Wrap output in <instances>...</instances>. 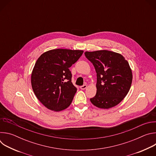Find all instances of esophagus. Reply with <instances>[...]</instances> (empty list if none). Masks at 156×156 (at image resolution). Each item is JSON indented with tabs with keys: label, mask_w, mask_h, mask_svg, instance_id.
<instances>
[{
	"label": "esophagus",
	"mask_w": 156,
	"mask_h": 156,
	"mask_svg": "<svg viewBox=\"0 0 156 156\" xmlns=\"http://www.w3.org/2000/svg\"><path fill=\"white\" fill-rule=\"evenodd\" d=\"M87 87V85L86 84H83V86H80V89L81 90H85V89Z\"/></svg>",
	"instance_id": "esophagus-1"
}]
</instances>
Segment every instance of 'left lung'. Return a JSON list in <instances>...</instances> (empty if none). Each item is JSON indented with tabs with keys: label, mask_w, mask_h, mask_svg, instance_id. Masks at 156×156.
<instances>
[{
	"label": "left lung",
	"mask_w": 156,
	"mask_h": 156,
	"mask_svg": "<svg viewBox=\"0 0 156 156\" xmlns=\"http://www.w3.org/2000/svg\"><path fill=\"white\" fill-rule=\"evenodd\" d=\"M84 55L97 73L96 94L90 101L104 109L117 105L131 85L133 76L128 62L121 54L106 50L85 52Z\"/></svg>",
	"instance_id": "8db88e82"
}]
</instances>
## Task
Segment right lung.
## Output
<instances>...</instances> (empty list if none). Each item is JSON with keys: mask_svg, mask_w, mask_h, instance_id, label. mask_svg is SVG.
<instances>
[{"mask_svg": "<svg viewBox=\"0 0 156 156\" xmlns=\"http://www.w3.org/2000/svg\"><path fill=\"white\" fill-rule=\"evenodd\" d=\"M83 51L57 49L43 53L31 73V86L38 100L48 109L59 112L72 103L77 89L69 69Z\"/></svg>", "mask_w": 156, "mask_h": 156, "instance_id": "obj_1", "label": "right lung"}]
</instances>
